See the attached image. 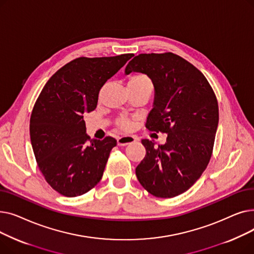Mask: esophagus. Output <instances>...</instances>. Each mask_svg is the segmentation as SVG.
Returning a JSON list of instances; mask_svg holds the SVG:
<instances>
[{"mask_svg": "<svg viewBox=\"0 0 254 254\" xmlns=\"http://www.w3.org/2000/svg\"><path fill=\"white\" fill-rule=\"evenodd\" d=\"M138 139L134 136H122V137H118L117 138V144L118 146H125L130 143H134L136 142Z\"/></svg>", "mask_w": 254, "mask_h": 254, "instance_id": "obj_1", "label": "esophagus"}]
</instances>
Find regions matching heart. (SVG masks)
I'll return each mask as SVG.
<instances>
[{
  "label": "heart",
  "mask_w": 254,
  "mask_h": 254,
  "mask_svg": "<svg viewBox=\"0 0 254 254\" xmlns=\"http://www.w3.org/2000/svg\"><path fill=\"white\" fill-rule=\"evenodd\" d=\"M127 85H134V86H151L150 80L147 76L144 74H135L128 78ZM118 125L124 127L128 128L131 126V119L127 116H123L118 119Z\"/></svg>",
  "instance_id": "obj_1"
}]
</instances>
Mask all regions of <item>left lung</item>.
<instances>
[{
    "mask_svg": "<svg viewBox=\"0 0 254 254\" xmlns=\"http://www.w3.org/2000/svg\"><path fill=\"white\" fill-rule=\"evenodd\" d=\"M147 75L154 87L146 127L167 132L165 144L143 139L146 155L136 168L143 188L157 197L190 189L207 168L218 127V104L206 77L174 53H142L126 66Z\"/></svg>",
    "mask_w": 254,
    "mask_h": 254,
    "instance_id": "1",
    "label": "left lung"
}]
</instances>
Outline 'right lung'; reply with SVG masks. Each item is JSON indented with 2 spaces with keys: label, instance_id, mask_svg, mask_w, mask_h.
<instances>
[{
  "label": "right lung",
  "instance_id": "add662e5",
  "mask_svg": "<svg viewBox=\"0 0 254 254\" xmlns=\"http://www.w3.org/2000/svg\"><path fill=\"white\" fill-rule=\"evenodd\" d=\"M132 55L79 58L48 80L30 120L33 151L51 188L74 197L86 193L101 180L110 151L117 142L85 134L84 114L97 108L99 91Z\"/></svg>",
  "mask_w": 254,
  "mask_h": 254
}]
</instances>
